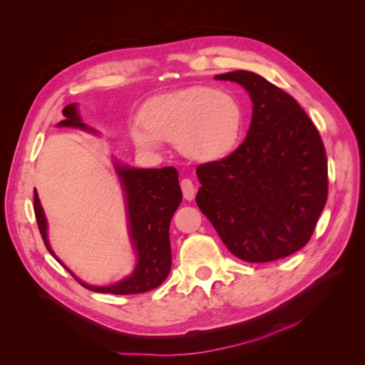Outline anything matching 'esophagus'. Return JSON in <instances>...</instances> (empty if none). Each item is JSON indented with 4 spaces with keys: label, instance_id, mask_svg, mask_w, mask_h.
Masks as SVG:
<instances>
[{
    "label": "esophagus",
    "instance_id": "obj_1",
    "mask_svg": "<svg viewBox=\"0 0 365 365\" xmlns=\"http://www.w3.org/2000/svg\"><path fill=\"white\" fill-rule=\"evenodd\" d=\"M180 187H182V192H183V198H185L186 201H192L193 198H195L197 189H195V186H193L192 180L183 179V180L180 182Z\"/></svg>",
    "mask_w": 365,
    "mask_h": 365
}]
</instances>
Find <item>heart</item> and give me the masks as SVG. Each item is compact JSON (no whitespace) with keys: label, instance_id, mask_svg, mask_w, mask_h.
<instances>
[{"label":"heart","instance_id":"heart-1","mask_svg":"<svg viewBox=\"0 0 365 365\" xmlns=\"http://www.w3.org/2000/svg\"><path fill=\"white\" fill-rule=\"evenodd\" d=\"M139 123L130 128L138 147L155 151L161 142H172L186 158L212 163L236 148L244 111L229 91L190 86L148 101L140 110Z\"/></svg>","mask_w":365,"mask_h":365}]
</instances>
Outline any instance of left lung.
I'll return each mask as SVG.
<instances>
[{
  "instance_id": "obj_1",
  "label": "left lung",
  "mask_w": 365,
  "mask_h": 365,
  "mask_svg": "<svg viewBox=\"0 0 365 365\" xmlns=\"http://www.w3.org/2000/svg\"><path fill=\"white\" fill-rule=\"evenodd\" d=\"M252 101L247 138L229 157L197 168V204L229 251L248 262L307 245L327 201V157L311 118L289 93L247 70L214 76Z\"/></svg>"
}]
</instances>
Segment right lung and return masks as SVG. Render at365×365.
<instances>
[{"mask_svg": "<svg viewBox=\"0 0 365 365\" xmlns=\"http://www.w3.org/2000/svg\"><path fill=\"white\" fill-rule=\"evenodd\" d=\"M66 117L58 128H75L96 133L86 126L78 111V104H68L63 110ZM114 172L123 190L129 239L136 255V265L128 277L110 286H95L82 282L73 274L54 254L48 240V222L36 189L34 190L35 215L46 250L82 286L93 292L132 295L143 294L160 286L172 269V247H170V222L182 202L179 173L175 167L136 168L113 160Z\"/></svg>", "mask_w": 365, "mask_h": 365, "instance_id": "1", "label": "right lung"}]
</instances>
